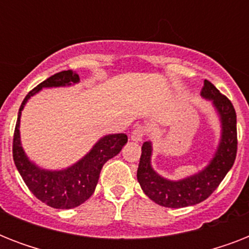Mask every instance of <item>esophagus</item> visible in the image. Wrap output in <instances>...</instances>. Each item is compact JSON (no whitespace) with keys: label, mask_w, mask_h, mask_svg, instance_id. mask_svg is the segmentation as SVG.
Listing matches in <instances>:
<instances>
[{"label":"esophagus","mask_w":249,"mask_h":249,"mask_svg":"<svg viewBox=\"0 0 249 249\" xmlns=\"http://www.w3.org/2000/svg\"><path fill=\"white\" fill-rule=\"evenodd\" d=\"M144 134H146V128L142 126V125H140V126H137V128L132 132L130 140L134 141V142H141V141L143 140Z\"/></svg>","instance_id":"34e87169"}]
</instances>
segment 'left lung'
<instances>
[{
    "label": "left lung",
    "instance_id": "8db88e82",
    "mask_svg": "<svg viewBox=\"0 0 249 249\" xmlns=\"http://www.w3.org/2000/svg\"><path fill=\"white\" fill-rule=\"evenodd\" d=\"M201 95L212 101L220 115L222 126L220 144L211 163L199 173L179 181H169L152 169L151 142H144L137 170V179L143 193L156 204L168 208H183L201 203L220 186L235 161L238 150L236 113L231 101L221 94L220 90L208 80H204Z\"/></svg>",
    "mask_w": 249,
    "mask_h": 249
}]
</instances>
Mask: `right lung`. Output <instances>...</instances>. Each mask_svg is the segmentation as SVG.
<instances>
[{"mask_svg": "<svg viewBox=\"0 0 249 249\" xmlns=\"http://www.w3.org/2000/svg\"><path fill=\"white\" fill-rule=\"evenodd\" d=\"M80 81L77 73L68 71L58 72L49 79L37 85L27 94L21 102L18 113L17 125L14 130L13 158L23 181L31 190V193L49 207L56 209H71L79 207L93 195L95 186L99 179L101 170L107 160L116 156L126 142L128 137L124 133L105 136L94 144L83 159L63 170H45L36 164L31 163L23 151L20 144V124L21 111L29 98L38 93L42 88H55L76 84Z\"/></svg>", "mask_w": 249, "mask_h": 249, "instance_id": "add662e5", "label": "right lung"}]
</instances>
